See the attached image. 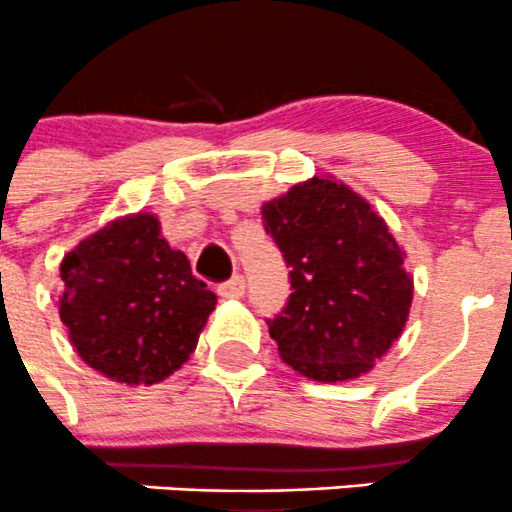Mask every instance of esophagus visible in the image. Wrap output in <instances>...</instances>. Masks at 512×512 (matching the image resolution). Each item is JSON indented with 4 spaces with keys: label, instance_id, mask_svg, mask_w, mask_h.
<instances>
[{
    "label": "esophagus",
    "instance_id": "obj_1",
    "mask_svg": "<svg viewBox=\"0 0 512 512\" xmlns=\"http://www.w3.org/2000/svg\"><path fill=\"white\" fill-rule=\"evenodd\" d=\"M217 292H220L222 300H240V297L245 295V277L235 275L232 280H227L225 285L217 287Z\"/></svg>",
    "mask_w": 512,
    "mask_h": 512
}]
</instances>
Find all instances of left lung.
<instances>
[{
	"label": "left lung",
	"mask_w": 512,
	"mask_h": 512,
	"mask_svg": "<svg viewBox=\"0 0 512 512\" xmlns=\"http://www.w3.org/2000/svg\"><path fill=\"white\" fill-rule=\"evenodd\" d=\"M262 220L290 267V300L270 320L282 360L317 382L370 372L413 305V275L388 222L332 175L265 202Z\"/></svg>",
	"instance_id": "8db88e82"
}]
</instances>
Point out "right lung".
Returning <instances> with one entry per match:
<instances>
[{"label": "right lung", "mask_w": 512, "mask_h": 512, "mask_svg": "<svg viewBox=\"0 0 512 512\" xmlns=\"http://www.w3.org/2000/svg\"><path fill=\"white\" fill-rule=\"evenodd\" d=\"M59 277V317L72 347L124 385H155L185 365L217 305L152 212L99 227L64 255Z\"/></svg>", "instance_id": "add662e5"}]
</instances>
